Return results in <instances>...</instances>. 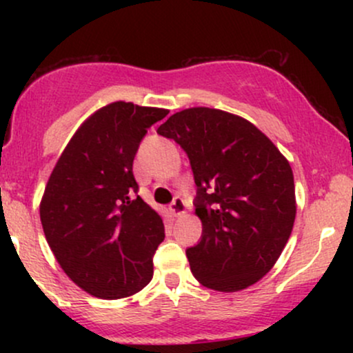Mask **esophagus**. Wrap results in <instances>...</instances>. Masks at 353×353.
Here are the masks:
<instances>
[{"label":"esophagus","instance_id":"obj_1","mask_svg":"<svg viewBox=\"0 0 353 353\" xmlns=\"http://www.w3.org/2000/svg\"><path fill=\"white\" fill-rule=\"evenodd\" d=\"M169 212L172 214L174 217H181L185 214V205H184V201L181 199V197H176V199L172 201V204L169 205Z\"/></svg>","mask_w":353,"mask_h":353}]
</instances>
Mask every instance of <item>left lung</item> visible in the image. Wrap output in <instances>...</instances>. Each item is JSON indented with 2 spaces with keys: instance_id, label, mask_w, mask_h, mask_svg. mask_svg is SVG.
<instances>
[{
  "instance_id": "obj_1",
  "label": "left lung",
  "mask_w": 353,
  "mask_h": 353,
  "mask_svg": "<svg viewBox=\"0 0 353 353\" xmlns=\"http://www.w3.org/2000/svg\"><path fill=\"white\" fill-rule=\"evenodd\" d=\"M157 134L188 152L197 185V245L185 250L194 277L219 292L254 285L292 234L294 174L277 145L250 121L214 108H189Z\"/></svg>"
}]
</instances>
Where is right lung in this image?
Wrapping results in <instances>:
<instances>
[{
  "instance_id": "obj_1",
  "label": "right lung",
  "mask_w": 353,
  "mask_h": 353,
  "mask_svg": "<svg viewBox=\"0 0 353 353\" xmlns=\"http://www.w3.org/2000/svg\"><path fill=\"white\" fill-rule=\"evenodd\" d=\"M168 109L116 101L79 125L44 189L39 217L56 261L94 297H131L152 279L164 241L159 214L137 192L132 163L141 139Z\"/></svg>"
}]
</instances>
